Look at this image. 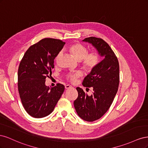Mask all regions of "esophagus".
Returning a JSON list of instances; mask_svg holds the SVG:
<instances>
[{"instance_id": "esophagus-1", "label": "esophagus", "mask_w": 148, "mask_h": 148, "mask_svg": "<svg viewBox=\"0 0 148 148\" xmlns=\"http://www.w3.org/2000/svg\"><path fill=\"white\" fill-rule=\"evenodd\" d=\"M72 86H70V85H69V84H67V85H65V89H69V88H71Z\"/></svg>"}]
</instances>
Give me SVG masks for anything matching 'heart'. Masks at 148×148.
<instances>
[{"instance_id":"b5f03b06","label":"heart","mask_w":148,"mask_h":148,"mask_svg":"<svg viewBox=\"0 0 148 148\" xmlns=\"http://www.w3.org/2000/svg\"><path fill=\"white\" fill-rule=\"evenodd\" d=\"M69 51L72 54L75 59L82 62V65L86 70L88 71H92L99 64L101 61V55L97 51H91L88 52V48L79 42L71 44L68 47ZM59 54L57 59L59 57ZM82 73L78 71L74 73L69 74L67 77L71 82L75 83L78 78L82 77Z\"/></svg>"}]
</instances>
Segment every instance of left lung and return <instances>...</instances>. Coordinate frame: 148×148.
Here are the masks:
<instances>
[{"label": "left lung", "instance_id": "left-lung-1", "mask_svg": "<svg viewBox=\"0 0 148 148\" xmlns=\"http://www.w3.org/2000/svg\"><path fill=\"white\" fill-rule=\"evenodd\" d=\"M83 41L92 44L105 57L96 68L84 78L83 85L93 88L89 96L81 88L77 87L78 96L74 107L78 116L87 122L99 119L109 110L118 91L119 85V64L115 53L101 38L89 37Z\"/></svg>", "mask_w": 148, "mask_h": 148}]
</instances>
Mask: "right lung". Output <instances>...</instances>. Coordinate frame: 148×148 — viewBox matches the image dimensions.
Instances as JSON below:
<instances>
[{"label":"right lung","instance_id":"right-lung-1","mask_svg":"<svg viewBox=\"0 0 148 148\" xmlns=\"http://www.w3.org/2000/svg\"><path fill=\"white\" fill-rule=\"evenodd\" d=\"M65 44L60 39H42L29 47L20 62L18 89L22 104L31 117L42 118L51 114L64 91L62 84L49 88L45 82Z\"/></svg>","mask_w":148,"mask_h":148}]
</instances>
